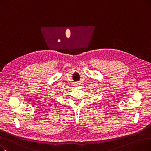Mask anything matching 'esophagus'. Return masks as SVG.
Listing matches in <instances>:
<instances>
[{
	"instance_id": "1",
	"label": "esophagus",
	"mask_w": 151,
	"mask_h": 151,
	"mask_svg": "<svg viewBox=\"0 0 151 151\" xmlns=\"http://www.w3.org/2000/svg\"><path fill=\"white\" fill-rule=\"evenodd\" d=\"M75 86H78L79 84V83H78V82H75Z\"/></svg>"
}]
</instances>
